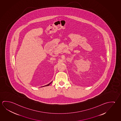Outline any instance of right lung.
I'll use <instances>...</instances> for the list:
<instances>
[{"label": "right lung", "mask_w": 121, "mask_h": 121, "mask_svg": "<svg viewBox=\"0 0 121 121\" xmlns=\"http://www.w3.org/2000/svg\"><path fill=\"white\" fill-rule=\"evenodd\" d=\"M51 83H52V82H51V83H50V84H48V85H49V84H50Z\"/></svg>", "instance_id": "obj_1"}]
</instances>
